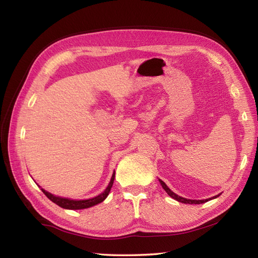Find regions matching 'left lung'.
<instances>
[{"instance_id": "8db88e82", "label": "left lung", "mask_w": 258, "mask_h": 258, "mask_svg": "<svg viewBox=\"0 0 258 258\" xmlns=\"http://www.w3.org/2000/svg\"><path fill=\"white\" fill-rule=\"evenodd\" d=\"M160 183H161V185H162V187L165 189V191L166 193L172 197V199H174V200H176V201H178V202H180V203H184V204H202V203H205V202H208L210 200H213V199H216V197H218L220 195H217V196H214V197H212V199H208V200H200V201H197V200H187V199H184V197H180V196H178V195H176L174 193V191H172L171 189H169L167 186H166V184L163 182V180H161L160 179Z\"/></svg>"}]
</instances>
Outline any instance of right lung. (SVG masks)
Returning a JSON list of instances; mask_svg holds the SVG:
<instances>
[{
  "instance_id": "add662e5",
  "label": "right lung",
  "mask_w": 258,
  "mask_h": 258,
  "mask_svg": "<svg viewBox=\"0 0 258 258\" xmlns=\"http://www.w3.org/2000/svg\"><path fill=\"white\" fill-rule=\"evenodd\" d=\"M114 178H115V172L112 175L111 182H109L108 186L106 189L103 191L102 194H100L96 197H93V199L90 200H83V201H74V200H69V199H63V197H58V196H54L53 194L48 193V191L44 190L42 188V191L46 195L47 199H50L53 203H55L56 205L61 206L63 208H67V210H83V208H89L91 206H94L98 203H102L104 200L106 199L109 190H111L113 183H114Z\"/></svg>"
}]
</instances>
